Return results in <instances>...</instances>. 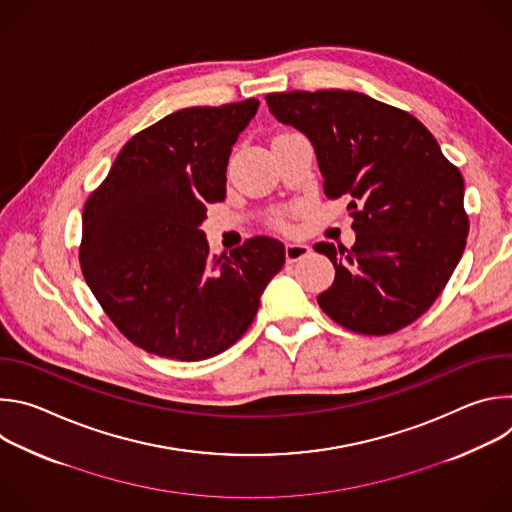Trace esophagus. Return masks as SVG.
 <instances>
[{"label": "esophagus", "mask_w": 512, "mask_h": 512, "mask_svg": "<svg viewBox=\"0 0 512 512\" xmlns=\"http://www.w3.org/2000/svg\"><path fill=\"white\" fill-rule=\"evenodd\" d=\"M312 253V249L306 245V243H298V241H291V243H287L285 245V259L289 261V263H294V261H300V259H304V257H308Z\"/></svg>", "instance_id": "esophagus-1"}]
</instances>
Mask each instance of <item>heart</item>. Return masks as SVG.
I'll return each instance as SVG.
<instances>
[{"instance_id": "1", "label": "heart", "mask_w": 512, "mask_h": 512, "mask_svg": "<svg viewBox=\"0 0 512 512\" xmlns=\"http://www.w3.org/2000/svg\"><path fill=\"white\" fill-rule=\"evenodd\" d=\"M273 225L279 227V229H287V227H289V216H287L285 212H277V214L273 216Z\"/></svg>"}]
</instances>
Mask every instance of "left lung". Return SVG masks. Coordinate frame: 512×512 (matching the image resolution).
I'll return each mask as SVG.
<instances>
[{
    "instance_id": "left-lung-1",
    "label": "left lung",
    "mask_w": 512,
    "mask_h": 512,
    "mask_svg": "<svg viewBox=\"0 0 512 512\" xmlns=\"http://www.w3.org/2000/svg\"><path fill=\"white\" fill-rule=\"evenodd\" d=\"M265 101L310 137L324 194L350 198L356 243L314 245L336 269L320 308L358 334L409 326L442 294L466 247L460 170L419 119L369 95L291 91Z\"/></svg>"
}]
</instances>
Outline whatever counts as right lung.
<instances>
[{
	"mask_svg": "<svg viewBox=\"0 0 512 512\" xmlns=\"http://www.w3.org/2000/svg\"><path fill=\"white\" fill-rule=\"evenodd\" d=\"M257 99L190 107L135 133L83 210L81 271L117 330L174 360L225 352L251 326L285 247L251 237L210 255L200 223L227 196L233 143Z\"/></svg>",
	"mask_w": 512,
	"mask_h": 512,
	"instance_id": "add662e5",
	"label": "right lung"
}]
</instances>
